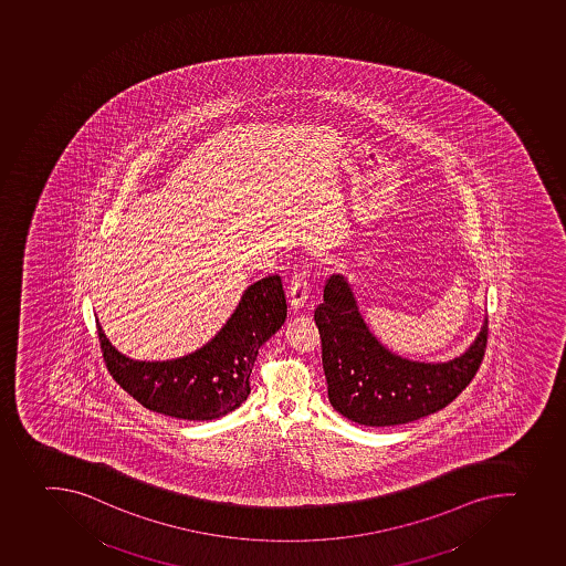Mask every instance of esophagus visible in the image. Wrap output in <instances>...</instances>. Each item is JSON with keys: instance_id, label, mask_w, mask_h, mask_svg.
<instances>
[{"instance_id": "1", "label": "esophagus", "mask_w": 566, "mask_h": 566, "mask_svg": "<svg viewBox=\"0 0 566 566\" xmlns=\"http://www.w3.org/2000/svg\"><path fill=\"white\" fill-rule=\"evenodd\" d=\"M308 280H306L305 272H300V274L294 275V280H292L291 286H289V305H291L292 311H300L303 306L306 305V301H308Z\"/></svg>"}]
</instances>
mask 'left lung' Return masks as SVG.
I'll use <instances>...</instances> for the list:
<instances>
[{
	"label": "left lung",
	"instance_id": "1",
	"mask_svg": "<svg viewBox=\"0 0 566 566\" xmlns=\"http://www.w3.org/2000/svg\"><path fill=\"white\" fill-rule=\"evenodd\" d=\"M314 322L322 337L331 405L365 427L410 423L447 407L474 379L489 336L484 319L474 343L450 361L398 356L377 342L343 275L326 281Z\"/></svg>",
	"mask_w": 566,
	"mask_h": 566
}]
</instances>
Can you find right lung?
<instances>
[{
  "label": "right lung",
  "mask_w": 566,
  "mask_h": 566,
  "mask_svg": "<svg viewBox=\"0 0 566 566\" xmlns=\"http://www.w3.org/2000/svg\"><path fill=\"white\" fill-rule=\"evenodd\" d=\"M285 319L281 277L266 275L243 292L229 322L209 343L178 359H130L113 347L96 323L105 365L125 392L153 412L187 421H210L247 401L258 352Z\"/></svg>",
  "instance_id": "obj_1"
}]
</instances>
